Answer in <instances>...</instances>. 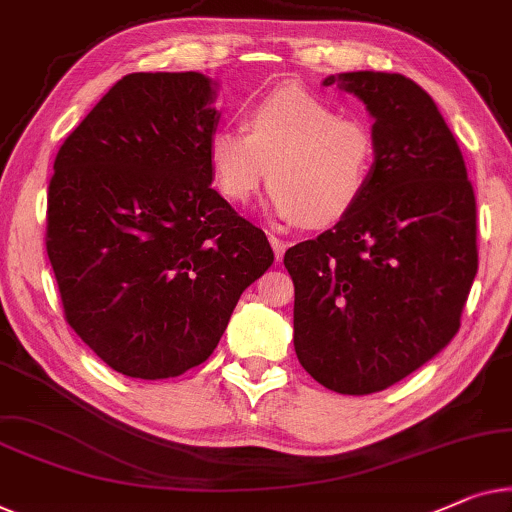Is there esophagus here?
I'll return each instance as SVG.
<instances>
[{
  "mask_svg": "<svg viewBox=\"0 0 512 512\" xmlns=\"http://www.w3.org/2000/svg\"><path fill=\"white\" fill-rule=\"evenodd\" d=\"M268 238H270V244H272V249H274V254H277V261H281V256H284V249H286V244L284 242H281L279 238H277V235H268Z\"/></svg>",
  "mask_w": 512,
  "mask_h": 512,
  "instance_id": "obj_1",
  "label": "esophagus"
}]
</instances>
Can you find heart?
<instances>
[{
  "instance_id": "b5f03b06",
  "label": "heart",
  "mask_w": 512,
  "mask_h": 512,
  "mask_svg": "<svg viewBox=\"0 0 512 512\" xmlns=\"http://www.w3.org/2000/svg\"><path fill=\"white\" fill-rule=\"evenodd\" d=\"M210 168L221 196L244 203L270 175V207L321 228L367 194L376 164L372 127L302 85H279L244 108L242 127L212 133Z\"/></svg>"
}]
</instances>
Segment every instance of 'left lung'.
<instances>
[{
    "instance_id": "1",
    "label": "left lung",
    "mask_w": 512,
    "mask_h": 512,
    "mask_svg": "<svg viewBox=\"0 0 512 512\" xmlns=\"http://www.w3.org/2000/svg\"><path fill=\"white\" fill-rule=\"evenodd\" d=\"M335 83L376 120V164L344 219L284 254L293 344L328 390L372 395L457 335L478 272L476 196L453 131L420 85L381 71L323 80Z\"/></svg>"
}]
</instances>
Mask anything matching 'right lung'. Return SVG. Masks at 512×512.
I'll return each mask as SVG.
<instances>
[{"mask_svg":"<svg viewBox=\"0 0 512 512\" xmlns=\"http://www.w3.org/2000/svg\"><path fill=\"white\" fill-rule=\"evenodd\" d=\"M203 73H129L66 136L46 251L66 323L115 372L170 379L210 358L270 242L212 189Z\"/></svg>","mask_w":512,"mask_h":512,"instance_id":"add662e5","label":"right lung"}]
</instances>
